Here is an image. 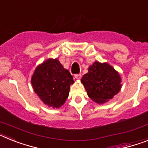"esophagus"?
Masks as SVG:
<instances>
[{
    "instance_id": "obj_1",
    "label": "esophagus",
    "mask_w": 148,
    "mask_h": 148,
    "mask_svg": "<svg viewBox=\"0 0 148 148\" xmlns=\"http://www.w3.org/2000/svg\"><path fill=\"white\" fill-rule=\"evenodd\" d=\"M74 77L76 78L77 80H80V78H81V74H77V75L74 76Z\"/></svg>"
}]
</instances>
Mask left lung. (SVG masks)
Wrapping results in <instances>:
<instances>
[{
    "label": "left lung",
    "instance_id": "left-lung-1",
    "mask_svg": "<svg viewBox=\"0 0 148 148\" xmlns=\"http://www.w3.org/2000/svg\"><path fill=\"white\" fill-rule=\"evenodd\" d=\"M121 81L118 71L110 64L98 61L89 65L81 79L88 96L99 105L108 102L120 91Z\"/></svg>",
    "mask_w": 148,
    "mask_h": 148
}]
</instances>
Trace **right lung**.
I'll return each mask as SVG.
<instances>
[{"mask_svg": "<svg viewBox=\"0 0 148 148\" xmlns=\"http://www.w3.org/2000/svg\"><path fill=\"white\" fill-rule=\"evenodd\" d=\"M32 86L44 105L59 108L64 104L74 83L69 71L59 59H49L36 67L32 77Z\"/></svg>", "mask_w": 148, "mask_h": 148, "instance_id": "add662e5", "label": "right lung"}]
</instances>
